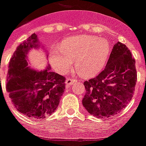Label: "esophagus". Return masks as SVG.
<instances>
[{
  "mask_svg": "<svg viewBox=\"0 0 146 146\" xmlns=\"http://www.w3.org/2000/svg\"><path fill=\"white\" fill-rule=\"evenodd\" d=\"M76 80L75 79H72V78H67L66 79V81H65V85L66 86H69L72 84H74V82H76Z\"/></svg>",
  "mask_w": 146,
  "mask_h": 146,
  "instance_id": "1",
  "label": "esophagus"
}]
</instances>
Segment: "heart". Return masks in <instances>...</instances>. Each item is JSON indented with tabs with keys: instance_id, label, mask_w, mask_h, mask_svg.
I'll list each match as a JSON object with an SVG mask.
<instances>
[{
	"instance_id": "1",
	"label": "heart",
	"mask_w": 146,
	"mask_h": 146,
	"mask_svg": "<svg viewBox=\"0 0 146 146\" xmlns=\"http://www.w3.org/2000/svg\"><path fill=\"white\" fill-rule=\"evenodd\" d=\"M110 49V44L106 39L81 35L68 38L62 45H53L50 48L49 61L53 68L60 74L67 72L76 61L78 74L91 77L104 68Z\"/></svg>"
}]
</instances>
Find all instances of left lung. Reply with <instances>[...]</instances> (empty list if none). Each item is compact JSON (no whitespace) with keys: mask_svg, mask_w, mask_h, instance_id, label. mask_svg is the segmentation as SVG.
Returning <instances> with one entry per match:
<instances>
[{"mask_svg":"<svg viewBox=\"0 0 146 146\" xmlns=\"http://www.w3.org/2000/svg\"><path fill=\"white\" fill-rule=\"evenodd\" d=\"M135 61L126 45L113 46L104 70L84 82L82 104L97 118L110 117L126 107L133 98L137 80Z\"/></svg>","mask_w":146,"mask_h":146,"instance_id":"8db88e82","label":"left lung"}]
</instances>
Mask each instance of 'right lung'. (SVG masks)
I'll return each instance as SVG.
<instances>
[{"label":"right lung","mask_w":146,"mask_h":146,"mask_svg":"<svg viewBox=\"0 0 146 146\" xmlns=\"http://www.w3.org/2000/svg\"><path fill=\"white\" fill-rule=\"evenodd\" d=\"M39 46L35 33L17 46L9 63L6 88L17 111L28 117L44 119L58 106L65 78L51 72L49 65L42 71L28 66L29 51Z\"/></svg>","instance_id":"right-lung-1"}]
</instances>
